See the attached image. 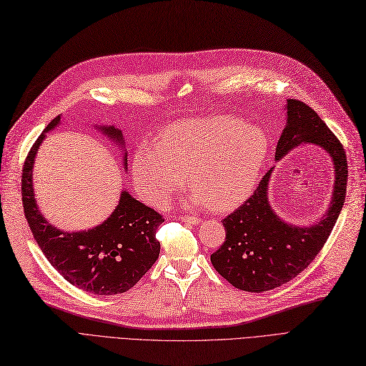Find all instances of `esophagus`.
Segmentation results:
<instances>
[{
  "label": "esophagus",
  "mask_w": 366,
  "mask_h": 366,
  "mask_svg": "<svg viewBox=\"0 0 366 366\" xmlns=\"http://www.w3.org/2000/svg\"><path fill=\"white\" fill-rule=\"evenodd\" d=\"M182 221H184V223H191V224H194V226H198L202 223V218H198V217H186V215H183L182 217Z\"/></svg>",
  "instance_id": "1"
}]
</instances>
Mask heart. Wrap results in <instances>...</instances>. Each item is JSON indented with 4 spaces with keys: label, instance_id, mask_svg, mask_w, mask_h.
<instances>
[{
    "label": "heart",
    "instance_id": "heart-1",
    "mask_svg": "<svg viewBox=\"0 0 366 366\" xmlns=\"http://www.w3.org/2000/svg\"><path fill=\"white\" fill-rule=\"evenodd\" d=\"M264 132L232 117L187 119L166 128L159 145L142 143L132 179L149 204L160 206L186 180L194 189L184 204L224 210L252 192L267 157Z\"/></svg>",
    "mask_w": 366,
    "mask_h": 366
}]
</instances>
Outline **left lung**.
I'll return each instance as SVG.
<instances>
[{"label":"left lung","mask_w":366,"mask_h":366,"mask_svg":"<svg viewBox=\"0 0 366 366\" xmlns=\"http://www.w3.org/2000/svg\"><path fill=\"white\" fill-rule=\"evenodd\" d=\"M304 143L322 148L335 164V187L327 212L308 226L285 223L269 203L273 168L265 174L249 200L223 219L226 239L210 254L215 270L239 290L261 293L292 281L316 258L336 224L347 194L345 149L313 108L289 99L274 160Z\"/></svg>","instance_id":"left-lung-1"}]
</instances>
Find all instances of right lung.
<instances>
[{
	"label": "right lung",
	"mask_w": 366,
	"mask_h": 366,
	"mask_svg": "<svg viewBox=\"0 0 366 366\" xmlns=\"http://www.w3.org/2000/svg\"><path fill=\"white\" fill-rule=\"evenodd\" d=\"M61 124L54 117L31 147L23 169V204L27 223L49 262L70 284L84 292L113 296L128 292L157 261L160 242L156 239L163 217L122 191L116 209L102 224L93 229L67 232L54 227L41 214L33 191V164L42 140ZM96 128L122 149V164L128 168V152L122 131L114 125Z\"/></svg>",
	"instance_id": "add662e5"
}]
</instances>
